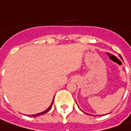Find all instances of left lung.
I'll list each match as a JSON object with an SVG mask.
<instances>
[{"label": "left lung", "mask_w": 131, "mask_h": 131, "mask_svg": "<svg viewBox=\"0 0 131 131\" xmlns=\"http://www.w3.org/2000/svg\"><path fill=\"white\" fill-rule=\"evenodd\" d=\"M118 56H119L120 57H121V59H122V57H121V55H120V54H119V55H118ZM76 103H77V101H76ZM77 106H78V104H77ZM79 107V106H78ZM88 115H89V113H88Z\"/></svg>", "instance_id": "1"}]
</instances>
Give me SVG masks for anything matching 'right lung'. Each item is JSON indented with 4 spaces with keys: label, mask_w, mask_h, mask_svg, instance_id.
Instances as JSON below:
<instances>
[{
    "label": "right lung",
    "mask_w": 131,
    "mask_h": 131,
    "mask_svg": "<svg viewBox=\"0 0 131 131\" xmlns=\"http://www.w3.org/2000/svg\"><path fill=\"white\" fill-rule=\"evenodd\" d=\"M53 102H54V99H53L52 101V104H50V106L47 108L46 110L44 111H42V112H41V113H37V114H35V115H32L31 116L32 117H36V116H40V115H42V114H44V113H46L47 112H48L51 109V108H52V104H53Z\"/></svg>",
    "instance_id": "1"
}]
</instances>
